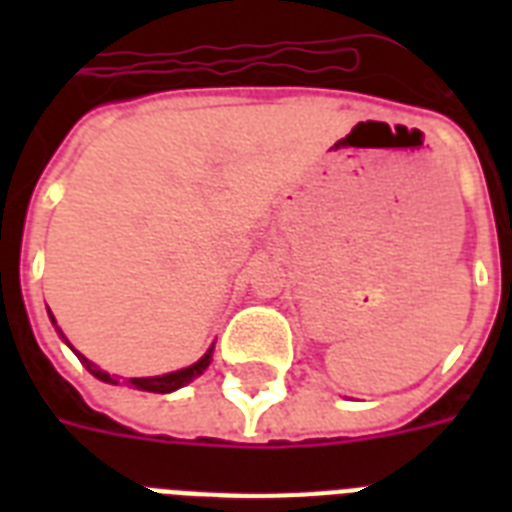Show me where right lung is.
I'll return each mask as SVG.
<instances>
[{
    "label": "right lung",
    "instance_id": "add662e5",
    "mask_svg": "<svg viewBox=\"0 0 512 512\" xmlns=\"http://www.w3.org/2000/svg\"><path fill=\"white\" fill-rule=\"evenodd\" d=\"M50 316H52V313H50ZM52 324H55V319H52ZM76 356H79V361H82V364L87 366V369H90V372L95 374L98 380L114 382V385H116V380L111 377V374L103 372V369H98V366L92 364V361H87L82 353H76ZM209 361H212V348L207 350V356L199 358V361H196L193 366H188V369L162 374V377H132V380H127V385H130V388H138V390H148V393H170V390L183 388L185 382H191L193 377H199V374L209 366Z\"/></svg>",
    "mask_w": 512,
    "mask_h": 512
}]
</instances>
